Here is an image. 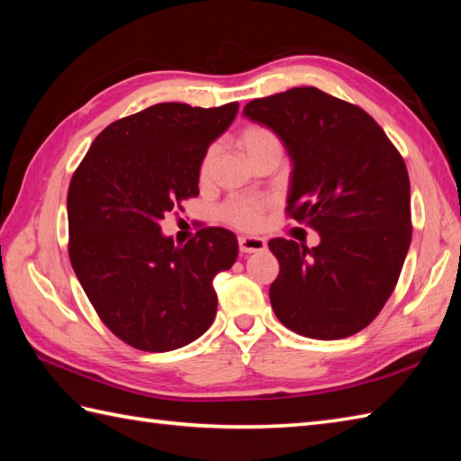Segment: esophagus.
Wrapping results in <instances>:
<instances>
[{"mask_svg":"<svg viewBox=\"0 0 461 461\" xmlns=\"http://www.w3.org/2000/svg\"><path fill=\"white\" fill-rule=\"evenodd\" d=\"M266 248H267V243L263 238H251V236L240 238V251L241 253H258Z\"/></svg>","mask_w":461,"mask_h":461,"instance_id":"34e87169","label":"esophagus"}]
</instances>
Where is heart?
Listing matches in <instances>:
<instances>
[{
  "instance_id": "obj_1",
  "label": "heart",
  "mask_w": 461,
  "mask_h": 461,
  "mask_svg": "<svg viewBox=\"0 0 461 461\" xmlns=\"http://www.w3.org/2000/svg\"><path fill=\"white\" fill-rule=\"evenodd\" d=\"M238 140L241 149L251 158V162L259 158L261 154L269 150H281L279 136L266 124H248L243 126ZM215 160V149H210L203 154L200 164V178L205 180L212 174ZM221 218L238 230H256L259 228L263 218V203L251 198H233L221 205Z\"/></svg>"
}]
</instances>
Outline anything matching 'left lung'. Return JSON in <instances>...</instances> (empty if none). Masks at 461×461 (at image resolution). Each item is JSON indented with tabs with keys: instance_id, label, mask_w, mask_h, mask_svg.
<instances>
[{
	"instance_id": "obj_1",
	"label": "left lung",
	"mask_w": 461,
	"mask_h": 461,
	"mask_svg": "<svg viewBox=\"0 0 461 461\" xmlns=\"http://www.w3.org/2000/svg\"><path fill=\"white\" fill-rule=\"evenodd\" d=\"M243 114L285 144L293 160L285 212L321 236L317 248L269 240L279 259L273 311L303 337L355 335L393 295L412 240L402 156L368 113L315 86L253 99Z\"/></svg>"
}]
</instances>
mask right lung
<instances>
[{"label": "right lung", "instance_id": "obj_1", "mask_svg": "<svg viewBox=\"0 0 461 461\" xmlns=\"http://www.w3.org/2000/svg\"><path fill=\"white\" fill-rule=\"evenodd\" d=\"M238 109L152 104L106 126L73 174L68 259L96 315L126 345L174 350L213 322V277L236 263V236L202 228L176 248L160 221L200 194L203 154Z\"/></svg>", "mask_w": 461, "mask_h": 461}]
</instances>
